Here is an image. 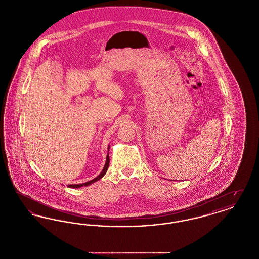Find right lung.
Listing matches in <instances>:
<instances>
[{"label": "right lung", "mask_w": 259, "mask_h": 259, "mask_svg": "<svg viewBox=\"0 0 259 259\" xmlns=\"http://www.w3.org/2000/svg\"><path fill=\"white\" fill-rule=\"evenodd\" d=\"M108 150H110V146L108 147ZM109 165H110V156H109V151H108V154H107V158H106V163H105V166H104V168H103V170H102V172H100V175L97 176L95 179H93V180H91V181H89V182H87V183H84V184H77V185H68V187H71V188H79V187H81V186H88V185H91V184H94V183H96L97 181H99L100 179H102L105 175H106V172L108 171V168H109Z\"/></svg>", "instance_id": "obj_1"}]
</instances>
